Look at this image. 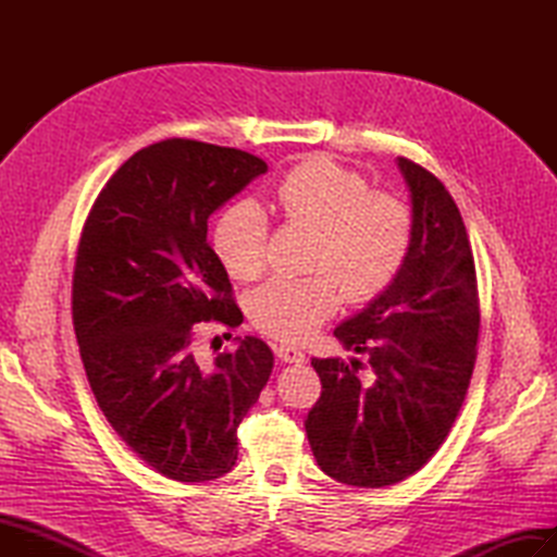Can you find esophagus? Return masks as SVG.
<instances>
[{
  "label": "esophagus",
  "mask_w": 557,
  "mask_h": 557,
  "mask_svg": "<svg viewBox=\"0 0 557 557\" xmlns=\"http://www.w3.org/2000/svg\"><path fill=\"white\" fill-rule=\"evenodd\" d=\"M274 350H276V356H278L283 362L301 364V362L307 360L305 352H301L297 346H290V344H278V346H274Z\"/></svg>",
  "instance_id": "obj_1"
}]
</instances>
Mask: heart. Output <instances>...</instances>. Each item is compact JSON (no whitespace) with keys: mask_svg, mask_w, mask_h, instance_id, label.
<instances>
[{"mask_svg":"<svg viewBox=\"0 0 557 557\" xmlns=\"http://www.w3.org/2000/svg\"><path fill=\"white\" fill-rule=\"evenodd\" d=\"M274 201L290 225L311 230L309 276H276L250 295L248 315L260 332L301 342L342 305L383 293L409 258L413 211L399 195L369 190V181L325 156L281 178ZM269 230L256 201H237L218 221L213 248L234 278H258L267 267Z\"/></svg>","mask_w":557,"mask_h":557,"instance_id":"b5f03b06","label":"heart"}]
</instances>
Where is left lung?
Here are the masks:
<instances>
[{
	"instance_id": "left-lung-1",
	"label": "left lung",
	"mask_w": 557,
	"mask_h": 557,
	"mask_svg": "<svg viewBox=\"0 0 557 557\" xmlns=\"http://www.w3.org/2000/svg\"><path fill=\"white\" fill-rule=\"evenodd\" d=\"M397 166L413 211L409 258L381 295L334 327L367 364L311 360L323 385L305 420L315 462L358 487L399 483L440 450L476 362L479 293L462 215L434 174L407 158Z\"/></svg>"
}]
</instances>
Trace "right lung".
<instances>
[{
  "label": "right lung",
  "instance_id": "add662e5",
  "mask_svg": "<svg viewBox=\"0 0 557 557\" xmlns=\"http://www.w3.org/2000/svg\"><path fill=\"white\" fill-rule=\"evenodd\" d=\"M264 172L237 148L153 144L109 178L81 234L72 313L83 367L111 428L166 479L225 476L272 374L258 336H237L211 364L195 352L197 323H244L209 218Z\"/></svg>",
  "mask_w": 557,
  "mask_h": 557
}]
</instances>
